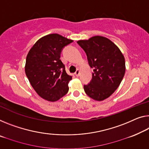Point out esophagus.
Returning a JSON list of instances; mask_svg holds the SVG:
<instances>
[{
	"instance_id": "34e87169",
	"label": "esophagus",
	"mask_w": 149,
	"mask_h": 149,
	"mask_svg": "<svg viewBox=\"0 0 149 149\" xmlns=\"http://www.w3.org/2000/svg\"><path fill=\"white\" fill-rule=\"evenodd\" d=\"M74 74L76 75L77 77H79V74H80V70H79V69H77V70H76V72H74Z\"/></svg>"
}]
</instances>
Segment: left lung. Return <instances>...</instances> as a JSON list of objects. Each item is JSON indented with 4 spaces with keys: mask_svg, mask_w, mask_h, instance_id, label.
Here are the masks:
<instances>
[{
    "mask_svg": "<svg viewBox=\"0 0 149 149\" xmlns=\"http://www.w3.org/2000/svg\"><path fill=\"white\" fill-rule=\"evenodd\" d=\"M77 43L86 52L93 68L92 79L84 85V91L95 100L106 99L116 90L124 77V56L111 40L103 36H95Z\"/></svg>",
    "mask_w": 149,
    "mask_h": 149,
    "instance_id": "8db88e82",
    "label": "left lung"
}]
</instances>
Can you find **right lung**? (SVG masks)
<instances>
[{"instance_id": "obj_1", "label": "right lung", "mask_w": 149, "mask_h": 149, "mask_svg": "<svg viewBox=\"0 0 149 149\" xmlns=\"http://www.w3.org/2000/svg\"><path fill=\"white\" fill-rule=\"evenodd\" d=\"M72 42L58 34H51L40 38L27 54L26 75L36 92L45 100L56 101L68 93L72 76L66 72L60 58L63 49Z\"/></svg>"}]
</instances>
